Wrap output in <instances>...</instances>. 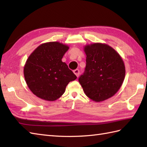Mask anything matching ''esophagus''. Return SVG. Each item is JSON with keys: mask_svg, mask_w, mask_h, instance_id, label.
I'll list each match as a JSON object with an SVG mask.
<instances>
[{"mask_svg": "<svg viewBox=\"0 0 147 147\" xmlns=\"http://www.w3.org/2000/svg\"><path fill=\"white\" fill-rule=\"evenodd\" d=\"M73 73L75 74V75L77 77L79 76V75H80V71H79V69H75V70L73 71Z\"/></svg>", "mask_w": 147, "mask_h": 147, "instance_id": "1", "label": "esophagus"}]
</instances>
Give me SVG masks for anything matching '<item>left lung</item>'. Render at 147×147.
<instances>
[{"label":"left lung","mask_w":147,"mask_h":147,"mask_svg":"<svg viewBox=\"0 0 147 147\" xmlns=\"http://www.w3.org/2000/svg\"><path fill=\"white\" fill-rule=\"evenodd\" d=\"M86 67L78 81L84 92L95 102L114 95L125 78V65L115 50L105 43H95L84 47Z\"/></svg>","instance_id":"8db88e82"}]
</instances>
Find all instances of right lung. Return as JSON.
<instances>
[{
    "instance_id": "add662e5",
    "label": "right lung",
    "mask_w": 147,
    "mask_h": 147,
    "mask_svg": "<svg viewBox=\"0 0 147 147\" xmlns=\"http://www.w3.org/2000/svg\"><path fill=\"white\" fill-rule=\"evenodd\" d=\"M69 47L58 42L42 43L28 58L24 76L34 95L47 101H54L65 92L68 83L77 77L62 61Z\"/></svg>"
}]
</instances>
